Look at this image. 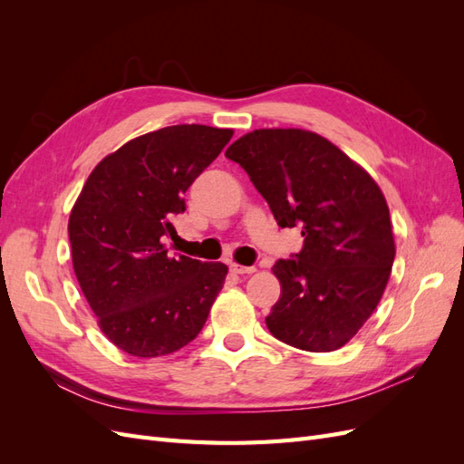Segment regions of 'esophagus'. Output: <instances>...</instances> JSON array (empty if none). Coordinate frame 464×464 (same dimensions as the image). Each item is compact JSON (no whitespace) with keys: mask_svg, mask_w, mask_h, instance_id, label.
Listing matches in <instances>:
<instances>
[{"mask_svg":"<svg viewBox=\"0 0 464 464\" xmlns=\"http://www.w3.org/2000/svg\"><path fill=\"white\" fill-rule=\"evenodd\" d=\"M230 271L234 275H251V273H256V266H244L237 263H230Z\"/></svg>","mask_w":464,"mask_h":464,"instance_id":"esophagus-1","label":"esophagus"}]
</instances>
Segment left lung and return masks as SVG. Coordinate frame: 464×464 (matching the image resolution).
<instances>
[{"label": "left lung", "instance_id": "left-lung-1", "mask_svg": "<svg viewBox=\"0 0 464 464\" xmlns=\"http://www.w3.org/2000/svg\"><path fill=\"white\" fill-rule=\"evenodd\" d=\"M240 164L280 228L304 246L273 266L280 298L266 327L294 348L331 353L373 314L395 261L389 207L372 176L325 137L305 130H256L234 141Z\"/></svg>", "mask_w": 464, "mask_h": 464}]
</instances>
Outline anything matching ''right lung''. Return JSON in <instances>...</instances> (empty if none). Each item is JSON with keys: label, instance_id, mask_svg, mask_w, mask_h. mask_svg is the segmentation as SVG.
Returning <instances> with one entry per match:
<instances>
[{"label": "right lung", "instance_id": "1", "mask_svg": "<svg viewBox=\"0 0 464 464\" xmlns=\"http://www.w3.org/2000/svg\"><path fill=\"white\" fill-rule=\"evenodd\" d=\"M234 135L184 123L145 133L108 154L69 217L77 280L98 327L123 353L172 354L198 336L228 266L170 257L184 193Z\"/></svg>", "mask_w": 464, "mask_h": 464}]
</instances>
